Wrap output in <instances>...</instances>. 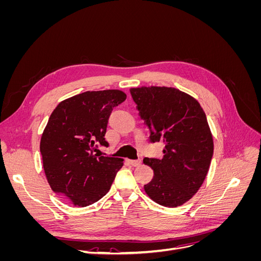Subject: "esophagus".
Here are the masks:
<instances>
[{
    "mask_svg": "<svg viewBox=\"0 0 261 261\" xmlns=\"http://www.w3.org/2000/svg\"><path fill=\"white\" fill-rule=\"evenodd\" d=\"M129 164H132L133 167H138V165L141 164V160H127Z\"/></svg>",
    "mask_w": 261,
    "mask_h": 261,
    "instance_id": "esophagus-1",
    "label": "esophagus"
}]
</instances>
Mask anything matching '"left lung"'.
<instances>
[{
	"mask_svg": "<svg viewBox=\"0 0 261 261\" xmlns=\"http://www.w3.org/2000/svg\"><path fill=\"white\" fill-rule=\"evenodd\" d=\"M150 140L163 141L162 159L145 158L153 178L144 186L163 207L181 206L198 192L210 168L213 138L203 109L191 94L173 87L129 89Z\"/></svg>",
	"mask_w": 261,
	"mask_h": 261,
	"instance_id": "obj_1",
	"label": "left lung"
}]
</instances>
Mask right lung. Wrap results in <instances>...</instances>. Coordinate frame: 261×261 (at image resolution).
<instances>
[{"mask_svg":"<svg viewBox=\"0 0 261 261\" xmlns=\"http://www.w3.org/2000/svg\"><path fill=\"white\" fill-rule=\"evenodd\" d=\"M125 99L118 89L86 91L61 101L49 117L40 140L44 174L52 191L73 206L102 198L123 167V159L93 150L108 146L109 116Z\"/></svg>","mask_w":261,"mask_h":261,"instance_id":"add662e5","label":"right lung"}]
</instances>
